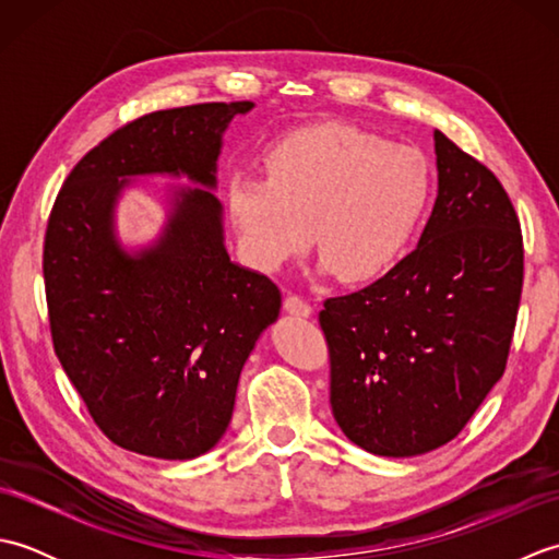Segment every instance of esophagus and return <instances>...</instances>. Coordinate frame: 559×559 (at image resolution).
<instances>
[{
	"mask_svg": "<svg viewBox=\"0 0 559 559\" xmlns=\"http://www.w3.org/2000/svg\"><path fill=\"white\" fill-rule=\"evenodd\" d=\"M283 307H286V312L293 317H310L312 314V307L307 305L302 298H298V295H288Z\"/></svg>",
	"mask_w": 559,
	"mask_h": 559,
	"instance_id": "esophagus-1",
	"label": "esophagus"
}]
</instances>
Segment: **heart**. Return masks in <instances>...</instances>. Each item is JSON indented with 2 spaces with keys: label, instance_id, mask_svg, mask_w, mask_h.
<instances>
[{
  "label": "heart",
  "instance_id": "obj_1",
  "mask_svg": "<svg viewBox=\"0 0 559 559\" xmlns=\"http://www.w3.org/2000/svg\"><path fill=\"white\" fill-rule=\"evenodd\" d=\"M264 165L266 175L235 170L225 187L237 247L261 273L281 271L312 235L319 271L374 281L406 252L432 199L418 148L338 122L273 141Z\"/></svg>",
  "mask_w": 559,
  "mask_h": 559
}]
</instances>
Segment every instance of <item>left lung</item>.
Listing matches in <instances>:
<instances>
[{
	"instance_id": "obj_1",
	"label": "left lung",
	"mask_w": 559,
	"mask_h": 559,
	"mask_svg": "<svg viewBox=\"0 0 559 559\" xmlns=\"http://www.w3.org/2000/svg\"><path fill=\"white\" fill-rule=\"evenodd\" d=\"M437 199L386 276L329 298L331 411L353 444L418 456L451 442L504 374L524 242L500 180L435 132Z\"/></svg>"
}]
</instances>
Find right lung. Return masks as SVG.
<instances>
[{
    "mask_svg": "<svg viewBox=\"0 0 559 559\" xmlns=\"http://www.w3.org/2000/svg\"><path fill=\"white\" fill-rule=\"evenodd\" d=\"M254 103H201L139 117L83 156L59 189L43 273L52 343L100 430L136 454L187 461L221 442L237 382L276 322L281 290L225 249L218 156ZM185 176L164 233L127 250L116 201L136 176Z\"/></svg>",
    "mask_w": 559,
    "mask_h": 559,
    "instance_id": "1",
    "label": "right lung"
}]
</instances>
